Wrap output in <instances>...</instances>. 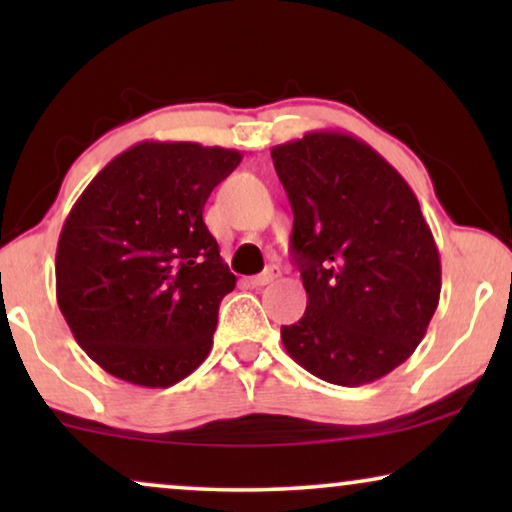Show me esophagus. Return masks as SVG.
<instances>
[{
  "mask_svg": "<svg viewBox=\"0 0 512 512\" xmlns=\"http://www.w3.org/2000/svg\"><path fill=\"white\" fill-rule=\"evenodd\" d=\"M279 277V268L277 265H270V268H265L261 275H254L249 279L251 284L254 286H265V284H270V282H275V279Z\"/></svg>",
  "mask_w": 512,
  "mask_h": 512,
  "instance_id": "esophagus-1",
  "label": "esophagus"
}]
</instances>
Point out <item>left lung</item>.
<instances>
[{"label": "left lung", "mask_w": 512, "mask_h": 512, "mask_svg": "<svg viewBox=\"0 0 512 512\" xmlns=\"http://www.w3.org/2000/svg\"><path fill=\"white\" fill-rule=\"evenodd\" d=\"M293 212L307 291L286 352L319 380L361 387L401 366L440 300V254L401 174L361 139L314 130L270 151Z\"/></svg>", "instance_id": "obj_1"}]
</instances>
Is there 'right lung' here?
<instances>
[{"label": "right lung", "mask_w": 512, "mask_h": 512, "mask_svg": "<svg viewBox=\"0 0 512 512\" xmlns=\"http://www.w3.org/2000/svg\"><path fill=\"white\" fill-rule=\"evenodd\" d=\"M242 153L139 142L90 181L55 254L67 326L97 366L137 387H172L212 349L235 275L202 221Z\"/></svg>", "instance_id": "add662e5"}]
</instances>
